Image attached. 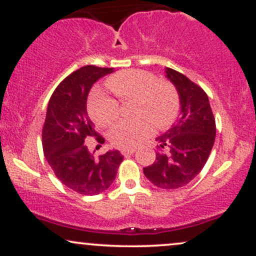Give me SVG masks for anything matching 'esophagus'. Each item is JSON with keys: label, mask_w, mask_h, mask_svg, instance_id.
<instances>
[{"label": "esophagus", "mask_w": 256, "mask_h": 256, "mask_svg": "<svg viewBox=\"0 0 256 256\" xmlns=\"http://www.w3.org/2000/svg\"><path fill=\"white\" fill-rule=\"evenodd\" d=\"M134 152H136V149H122V154L124 155V156H128V155L134 154Z\"/></svg>", "instance_id": "34e87169"}]
</instances>
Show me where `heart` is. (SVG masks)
Returning <instances> with one entry per match:
<instances>
[{"label":"heart","instance_id":"obj_1","mask_svg":"<svg viewBox=\"0 0 256 256\" xmlns=\"http://www.w3.org/2000/svg\"><path fill=\"white\" fill-rule=\"evenodd\" d=\"M107 86L122 104L134 102L132 113L138 116L124 120L110 131L112 144L122 149L136 148L158 128H166L174 122L179 110L176 88L167 80H158L142 70L116 73L108 79ZM119 101L104 90L91 94L88 104L90 116L100 126H110L120 116Z\"/></svg>","mask_w":256,"mask_h":256}]
</instances>
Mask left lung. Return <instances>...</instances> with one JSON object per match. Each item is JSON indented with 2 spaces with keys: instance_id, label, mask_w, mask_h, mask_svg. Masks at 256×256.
<instances>
[{
  "instance_id": "8db88e82",
  "label": "left lung",
  "mask_w": 256,
  "mask_h": 256,
  "mask_svg": "<svg viewBox=\"0 0 256 256\" xmlns=\"http://www.w3.org/2000/svg\"><path fill=\"white\" fill-rule=\"evenodd\" d=\"M180 100V116L176 124L156 138L154 164L143 168L155 186L173 190L192 180L207 162L214 140L216 119L207 94L183 73L167 68Z\"/></svg>"
}]
</instances>
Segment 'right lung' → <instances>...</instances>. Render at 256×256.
I'll return each instance as SVG.
<instances>
[{
	"mask_svg": "<svg viewBox=\"0 0 256 256\" xmlns=\"http://www.w3.org/2000/svg\"><path fill=\"white\" fill-rule=\"evenodd\" d=\"M113 68L94 64L82 67L58 84L52 95L42 130V144L49 166L58 179L82 195H98L110 186L122 156L118 150L94 156L84 140L104 138L96 132L86 112V100L95 82Z\"/></svg>",
	"mask_w": 256,
	"mask_h": 256,
	"instance_id": "1",
	"label": "right lung"
}]
</instances>
